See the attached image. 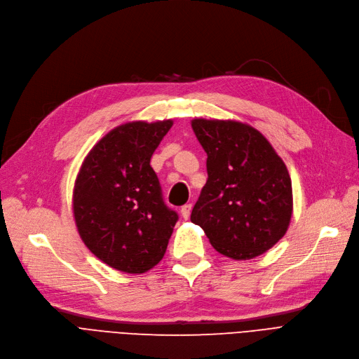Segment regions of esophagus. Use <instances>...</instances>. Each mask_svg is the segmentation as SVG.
<instances>
[{"instance_id":"34e87169","label":"esophagus","mask_w":359,"mask_h":359,"mask_svg":"<svg viewBox=\"0 0 359 359\" xmlns=\"http://www.w3.org/2000/svg\"><path fill=\"white\" fill-rule=\"evenodd\" d=\"M191 210H192V204H184V205L180 208V215H182V217H183L184 220L189 219Z\"/></svg>"}]
</instances>
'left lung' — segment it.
Returning <instances> with one entry per match:
<instances>
[{"label": "left lung", "instance_id": "left-lung-1", "mask_svg": "<svg viewBox=\"0 0 359 359\" xmlns=\"http://www.w3.org/2000/svg\"><path fill=\"white\" fill-rule=\"evenodd\" d=\"M192 128L207 152L208 179L192 210L220 255L260 256L285 235L293 189L283 159L256 128L236 121L196 118Z\"/></svg>", "mask_w": 359, "mask_h": 359}]
</instances>
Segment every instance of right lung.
<instances>
[{
    "mask_svg": "<svg viewBox=\"0 0 359 359\" xmlns=\"http://www.w3.org/2000/svg\"><path fill=\"white\" fill-rule=\"evenodd\" d=\"M172 121L119 126L90 151L74 188V217L87 248L108 266L143 273L164 257L179 219L163 198L151 158Z\"/></svg>",
    "mask_w": 359,
    "mask_h": 359,
    "instance_id": "1",
    "label": "right lung"
}]
</instances>
